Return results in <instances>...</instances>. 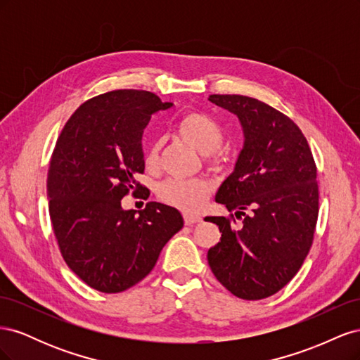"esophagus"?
<instances>
[{"mask_svg":"<svg viewBox=\"0 0 360 360\" xmlns=\"http://www.w3.org/2000/svg\"><path fill=\"white\" fill-rule=\"evenodd\" d=\"M201 221V217L195 216V214H191V213H184V224L186 225H193Z\"/></svg>","mask_w":360,"mask_h":360,"instance_id":"34e87169","label":"esophagus"}]
</instances>
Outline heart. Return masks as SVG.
I'll return each mask as SVG.
<instances>
[{"mask_svg": "<svg viewBox=\"0 0 360 360\" xmlns=\"http://www.w3.org/2000/svg\"><path fill=\"white\" fill-rule=\"evenodd\" d=\"M176 130L181 139L197 148L201 155H210V162L213 165L219 167L221 159L216 156V151L221 148L225 134L216 120L201 112H189L179 120ZM159 151L160 143L153 141L146 151V165L148 168L153 169L158 167ZM209 192L210 184L205 180L171 179L160 186L159 197L171 205L180 207V209L188 212H195L201 209Z\"/></svg>", "mask_w": 360, "mask_h": 360, "instance_id": "heart-1", "label": "heart"}]
</instances>
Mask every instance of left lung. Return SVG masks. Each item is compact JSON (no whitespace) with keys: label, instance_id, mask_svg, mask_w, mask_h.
Wrapping results in <instances>:
<instances>
[{"label":"left lung","instance_id":"obj_1","mask_svg":"<svg viewBox=\"0 0 360 360\" xmlns=\"http://www.w3.org/2000/svg\"><path fill=\"white\" fill-rule=\"evenodd\" d=\"M209 101L237 115L245 143L216 193V202L242 224L234 228L230 217H205L222 233L207 259L234 296L266 299L288 284L311 249L319 217L317 167L302 130L275 108L240 94H212Z\"/></svg>","mask_w":360,"mask_h":360}]
</instances>
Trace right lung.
<instances>
[{
    "label": "right lung",
    "instance_id": "add662e5",
    "mask_svg": "<svg viewBox=\"0 0 360 360\" xmlns=\"http://www.w3.org/2000/svg\"><path fill=\"white\" fill-rule=\"evenodd\" d=\"M171 106L150 91L114 90L84 102L57 139L46 181L53 234L70 270L97 291L138 284L183 226L165 204L122 207L130 191L148 198L135 180L146 168L141 141L151 115Z\"/></svg>",
    "mask_w": 360,
    "mask_h": 360
}]
</instances>
